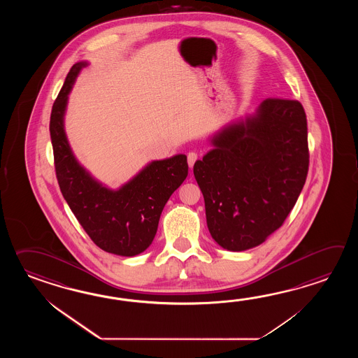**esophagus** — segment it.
<instances>
[{
    "instance_id": "1",
    "label": "esophagus",
    "mask_w": 358,
    "mask_h": 358,
    "mask_svg": "<svg viewBox=\"0 0 358 358\" xmlns=\"http://www.w3.org/2000/svg\"><path fill=\"white\" fill-rule=\"evenodd\" d=\"M187 159H188V165H189V168H193V165L196 164V161L198 160V155L197 152H189L188 153V156H187Z\"/></svg>"
}]
</instances>
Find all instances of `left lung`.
Instances as JSON below:
<instances>
[{
    "label": "left lung",
    "instance_id": "8db88e82",
    "mask_svg": "<svg viewBox=\"0 0 358 358\" xmlns=\"http://www.w3.org/2000/svg\"><path fill=\"white\" fill-rule=\"evenodd\" d=\"M211 143L215 148L193 166L207 227L222 248L250 250L282 227L303 188L310 164L303 106L266 99Z\"/></svg>",
    "mask_w": 358,
    "mask_h": 358
}]
</instances>
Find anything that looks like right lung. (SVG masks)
<instances>
[{
    "mask_svg": "<svg viewBox=\"0 0 358 358\" xmlns=\"http://www.w3.org/2000/svg\"><path fill=\"white\" fill-rule=\"evenodd\" d=\"M87 62H76L55 101L50 134L61 193L76 220L101 250L131 257L145 251L156 236L161 213L188 176L185 155L152 161L137 176L111 190L94 180L70 150L64 114L76 78Z\"/></svg>",
    "mask_w": 358,
    "mask_h": 358,
    "instance_id": "add662e5",
    "label": "right lung"
}]
</instances>
